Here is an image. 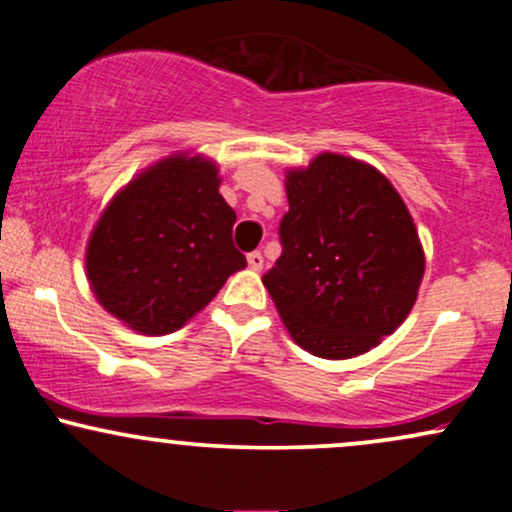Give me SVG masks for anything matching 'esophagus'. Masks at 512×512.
I'll list each match as a JSON object with an SVG mask.
<instances>
[{"label":"esophagus","instance_id":"esophagus-1","mask_svg":"<svg viewBox=\"0 0 512 512\" xmlns=\"http://www.w3.org/2000/svg\"><path fill=\"white\" fill-rule=\"evenodd\" d=\"M248 264H250V269H255V272H260L262 269V264H264V257H262V252H250L248 255Z\"/></svg>","mask_w":512,"mask_h":512}]
</instances>
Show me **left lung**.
Listing matches in <instances>:
<instances>
[{"label":"left lung","mask_w":512,"mask_h":512,"mask_svg":"<svg viewBox=\"0 0 512 512\" xmlns=\"http://www.w3.org/2000/svg\"><path fill=\"white\" fill-rule=\"evenodd\" d=\"M284 252L262 276L291 339L313 356L366 354L407 320L426 257L407 204L378 168L342 154L286 170Z\"/></svg>","instance_id":"obj_1"}]
</instances>
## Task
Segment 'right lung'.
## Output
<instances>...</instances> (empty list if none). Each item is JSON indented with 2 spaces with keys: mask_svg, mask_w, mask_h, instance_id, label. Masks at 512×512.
<instances>
[{
  "mask_svg": "<svg viewBox=\"0 0 512 512\" xmlns=\"http://www.w3.org/2000/svg\"><path fill=\"white\" fill-rule=\"evenodd\" d=\"M219 185L211 158L180 151L134 175L103 209L86 245V279L129 330H180L245 269L233 248L236 211Z\"/></svg>",
  "mask_w": 512,
  "mask_h": 512,
  "instance_id": "right-lung-1",
  "label": "right lung"
}]
</instances>
